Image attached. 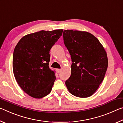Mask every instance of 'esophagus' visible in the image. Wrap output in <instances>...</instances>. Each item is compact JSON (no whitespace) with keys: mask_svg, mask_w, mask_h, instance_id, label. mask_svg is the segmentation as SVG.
I'll use <instances>...</instances> for the list:
<instances>
[{"mask_svg":"<svg viewBox=\"0 0 123 123\" xmlns=\"http://www.w3.org/2000/svg\"><path fill=\"white\" fill-rule=\"evenodd\" d=\"M56 72L57 73H60L61 72V69H56Z\"/></svg>","mask_w":123,"mask_h":123,"instance_id":"34e87169","label":"esophagus"}]
</instances>
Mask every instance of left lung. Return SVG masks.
Returning <instances> with one entry per match:
<instances>
[{
  "label": "left lung",
  "instance_id": "left-lung-1",
  "mask_svg": "<svg viewBox=\"0 0 123 123\" xmlns=\"http://www.w3.org/2000/svg\"><path fill=\"white\" fill-rule=\"evenodd\" d=\"M63 37L72 61L71 75L65 82L67 89L75 97H90L105 77L106 53L98 39L89 32L66 30Z\"/></svg>",
  "mask_w": 123,
  "mask_h": 123
}]
</instances>
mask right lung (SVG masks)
Instances as JSON below:
<instances>
[{
    "label": "right lung",
    "instance_id": "obj_1",
    "mask_svg": "<svg viewBox=\"0 0 123 123\" xmlns=\"http://www.w3.org/2000/svg\"><path fill=\"white\" fill-rule=\"evenodd\" d=\"M62 32V29L42 30L27 35L14 48V77L20 88L31 97L42 98L50 93L56 76L49 67V51Z\"/></svg>",
    "mask_w": 123,
    "mask_h": 123
}]
</instances>
